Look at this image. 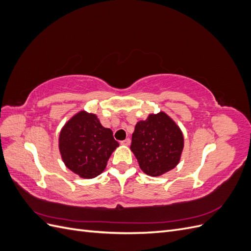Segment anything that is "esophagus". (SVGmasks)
<instances>
[{
	"instance_id": "1",
	"label": "esophagus",
	"mask_w": 251,
	"mask_h": 251,
	"mask_svg": "<svg viewBox=\"0 0 251 251\" xmlns=\"http://www.w3.org/2000/svg\"><path fill=\"white\" fill-rule=\"evenodd\" d=\"M130 143H131V140L128 139V138H126V140H123V141H120V144L121 146H126V147H127V146H130Z\"/></svg>"
}]
</instances>
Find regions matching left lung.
I'll return each mask as SVG.
<instances>
[{
  "label": "left lung",
  "instance_id": "8db88e82",
  "mask_svg": "<svg viewBox=\"0 0 251 251\" xmlns=\"http://www.w3.org/2000/svg\"><path fill=\"white\" fill-rule=\"evenodd\" d=\"M184 148L180 126L163 111L149 114L135 126L131 151L141 171L151 177L162 176L176 168Z\"/></svg>",
  "mask_w": 251,
  "mask_h": 251
}]
</instances>
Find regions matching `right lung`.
Returning a JSON list of instances; mask_svg holds the SVG:
<instances>
[{
    "label": "right lung",
    "mask_w": 251,
    "mask_h": 251,
    "mask_svg": "<svg viewBox=\"0 0 251 251\" xmlns=\"http://www.w3.org/2000/svg\"><path fill=\"white\" fill-rule=\"evenodd\" d=\"M118 147L111 128L102 126L96 114L83 110L67 121L58 137L63 162L83 179L100 175Z\"/></svg>",
    "instance_id": "right-lung-1"
}]
</instances>
